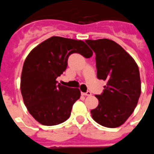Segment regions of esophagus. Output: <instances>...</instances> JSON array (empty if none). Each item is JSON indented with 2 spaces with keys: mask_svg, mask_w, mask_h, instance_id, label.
I'll return each instance as SVG.
<instances>
[{
  "mask_svg": "<svg viewBox=\"0 0 154 154\" xmlns=\"http://www.w3.org/2000/svg\"><path fill=\"white\" fill-rule=\"evenodd\" d=\"M82 95H84V96H91V91H87L86 93H82Z\"/></svg>",
  "mask_w": 154,
  "mask_h": 154,
  "instance_id": "obj_1",
  "label": "esophagus"
}]
</instances>
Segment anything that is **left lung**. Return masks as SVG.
<instances>
[{
  "mask_svg": "<svg viewBox=\"0 0 154 154\" xmlns=\"http://www.w3.org/2000/svg\"><path fill=\"white\" fill-rule=\"evenodd\" d=\"M96 54L97 76L106 80L97 107L91 110L97 124L115 128L125 123L132 114L141 93L138 66L120 45L109 39L87 40Z\"/></svg>",
  "mask_w": 154,
  "mask_h": 154,
  "instance_id": "1",
  "label": "left lung"
}]
</instances>
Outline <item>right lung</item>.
Returning <instances> with one entry per match:
<instances>
[{"label": "right lung", "instance_id": "obj_1", "mask_svg": "<svg viewBox=\"0 0 154 154\" xmlns=\"http://www.w3.org/2000/svg\"><path fill=\"white\" fill-rule=\"evenodd\" d=\"M86 58L93 51L82 41L51 37L30 51L23 63L20 91L29 113L40 124L54 126L70 117L72 106L80 98L78 88L57 84L71 54Z\"/></svg>", "mask_w": 154, "mask_h": 154}]
</instances>
